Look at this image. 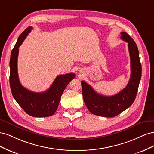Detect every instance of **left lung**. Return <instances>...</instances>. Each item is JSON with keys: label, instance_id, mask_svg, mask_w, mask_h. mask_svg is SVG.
Here are the masks:
<instances>
[{"label": "left lung", "instance_id": "8db88e82", "mask_svg": "<svg viewBox=\"0 0 154 154\" xmlns=\"http://www.w3.org/2000/svg\"><path fill=\"white\" fill-rule=\"evenodd\" d=\"M121 35V38L128 43L130 57L131 75L127 87L118 94L106 96L97 93L85 82H81L83 100L87 109L92 114L102 117H114L131 106L141 80V64L137 46L127 32H122Z\"/></svg>", "mask_w": 154, "mask_h": 154}]
</instances>
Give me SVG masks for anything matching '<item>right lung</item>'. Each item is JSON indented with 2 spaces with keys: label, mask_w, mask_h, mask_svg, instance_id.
<instances>
[{
  "label": "right lung",
  "mask_w": 154,
  "mask_h": 154,
  "mask_svg": "<svg viewBox=\"0 0 154 154\" xmlns=\"http://www.w3.org/2000/svg\"><path fill=\"white\" fill-rule=\"evenodd\" d=\"M31 29L32 27L29 26L22 32L11 51L10 62V87L14 99L27 114L33 117H48L57 111L64 89L75 78L76 74L72 72L60 74L56 78L49 89L43 92H31L21 85L17 71L18 48Z\"/></svg>",
  "instance_id": "right-lung-1"
}]
</instances>
